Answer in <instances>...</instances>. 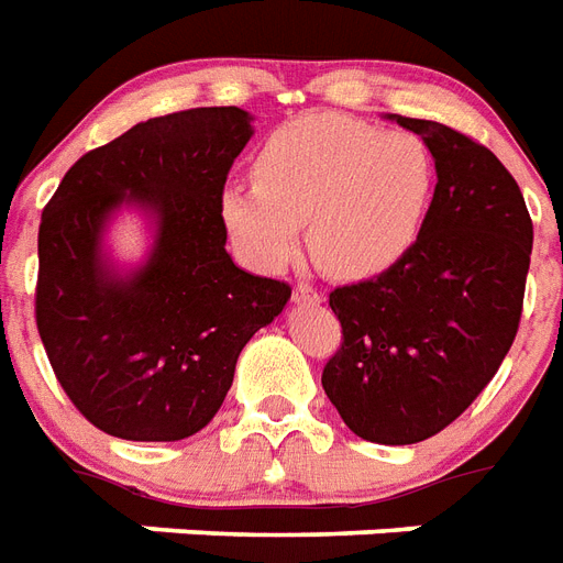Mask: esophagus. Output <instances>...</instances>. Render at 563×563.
Returning a JSON list of instances; mask_svg holds the SVG:
<instances>
[{
  "mask_svg": "<svg viewBox=\"0 0 563 563\" xmlns=\"http://www.w3.org/2000/svg\"><path fill=\"white\" fill-rule=\"evenodd\" d=\"M294 302L296 305H319V302H322V294H319L317 287L296 285L294 287Z\"/></svg>",
  "mask_w": 563,
  "mask_h": 563,
  "instance_id": "1",
  "label": "esophagus"
}]
</instances>
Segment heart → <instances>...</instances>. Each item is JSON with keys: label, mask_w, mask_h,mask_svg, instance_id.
Instances as JSON below:
<instances>
[{"label": "heart", "mask_w": 563, "mask_h": 563, "mask_svg": "<svg viewBox=\"0 0 563 563\" xmlns=\"http://www.w3.org/2000/svg\"><path fill=\"white\" fill-rule=\"evenodd\" d=\"M435 195V156L409 130L313 112L269 133L255 183L220 191V220L238 255L258 269L308 250L331 276L368 278L416 246Z\"/></svg>", "instance_id": "1"}]
</instances>
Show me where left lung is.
<instances>
[{
    "label": "left lung",
    "mask_w": 563,
    "mask_h": 563,
    "mask_svg": "<svg viewBox=\"0 0 563 563\" xmlns=\"http://www.w3.org/2000/svg\"><path fill=\"white\" fill-rule=\"evenodd\" d=\"M435 156L416 246L380 276L336 287L343 345L322 389L354 435L416 444L456 421L515 343L532 218L503 162L439 121L386 115Z\"/></svg>",
    "instance_id": "8db88e82"
}]
</instances>
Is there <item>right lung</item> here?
<instances>
[{
  "instance_id": "obj_1",
  "label": "right lung",
  "mask_w": 563,
  "mask_h": 563,
  "mask_svg": "<svg viewBox=\"0 0 563 563\" xmlns=\"http://www.w3.org/2000/svg\"><path fill=\"white\" fill-rule=\"evenodd\" d=\"M250 136L241 107L139 121L80 156L43 209L40 340L63 393L103 433L179 442L203 430L241 349L290 299L285 282L227 253L220 191ZM121 208L152 223V250L130 271L102 244Z\"/></svg>"
}]
</instances>
